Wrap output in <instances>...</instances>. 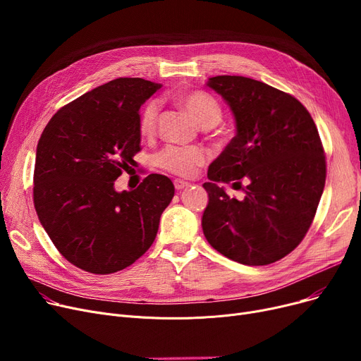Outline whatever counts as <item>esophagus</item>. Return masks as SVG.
I'll return each mask as SVG.
<instances>
[{
  "label": "esophagus",
  "instance_id": "obj_1",
  "mask_svg": "<svg viewBox=\"0 0 361 361\" xmlns=\"http://www.w3.org/2000/svg\"><path fill=\"white\" fill-rule=\"evenodd\" d=\"M190 185V183H187V181H183V180H174V187H176V190H183V188H185V187H188Z\"/></svg>",
  "mask_w": 361,
  "mask_h": 361
}]
</instances>
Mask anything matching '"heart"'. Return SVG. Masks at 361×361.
I'll return each instance as SVG.
<instances>
[{
  "mask_svg": "<svg viewBox=\"0 0 361 361\" xmlns=\"http://www.w3.org/2000/svg\"><path fill=\"white\" fill-rule=\"evenodd\" d=\"M178 101L192 114V117L204 128L216 126L222 118L218 101L203 90H192L178 94ZM159 114V104L149 101L140 111L139 127L142 135H150L155 130ZM206 161L204 150L193 146H166L155 155L158 168L180 177H192L196 169Z\"/></svg>",
  "mask_w": 361,
  "mask_h": 361,
  "instance_id": "obj_1",
  "label": "heart"
}]
</instances>
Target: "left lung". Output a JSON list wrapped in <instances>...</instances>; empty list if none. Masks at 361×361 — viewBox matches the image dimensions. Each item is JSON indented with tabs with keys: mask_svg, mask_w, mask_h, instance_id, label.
Wrapping results in <instances>:
<instances>
[{
	"mask_svg": "<svg viewBox=\"0 0 361 361\" xmlns=\"http://www.w3.org/2000/svg\"><path fill=\"white\" fill-rule=\"evenodd\" d=\"M230 106L235 136L207 169L203 234L228 259L260 267L305 238L324 193L326 162L316 124L291 94L243 75L207 80ZM219 182L246 184L243 201Z\"/></svg>",
	"mask_w": 361,
	"mask_h": 361,
	"instance_id": "1",
	"label": "left lung"
}]
</instances>
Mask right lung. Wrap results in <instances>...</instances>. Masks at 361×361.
<instances>
[{
  "label": "right lung",
  "instance_id": "right-lung-1",
  "mask_svg": "<svg viewBox=\"0 0 361 361\" xmlns=\"http://www.w3.org/2000/svg\"><path fill=\"white\" fill-rule=\"evenodd\" d=\"M162 85L120 78L55 112L37 142L33 203L44 230L74 267L106 275L154 243L174 197L168 177L150 174L135 190L116 180L140 150V106Z\"/></svg>",
  "mask_w": 361,
  "mask_h": 361
}]
</instances>
